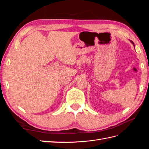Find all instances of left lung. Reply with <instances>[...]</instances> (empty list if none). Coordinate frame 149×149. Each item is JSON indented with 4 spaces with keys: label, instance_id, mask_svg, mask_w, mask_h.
Wrapping results in <instances>:
<instances>
[{
    "label": "left lung",
    "instance_id": "left-lung-1",
    "mask_svg": "<svg viewBox=\"0 0 149 149\" xmlns=\"http://www.w3.org/2000/svg\"><path fill=\"white\" fill-rule=\"evenodd\" d=\"M131 42H132V43H133V44H134V43H133V42H132V41H131ZM134 47H135V46H134Z\"/></svg>",
    "mask_w": 149,
    "mask_h": 149
}]
</instances>
